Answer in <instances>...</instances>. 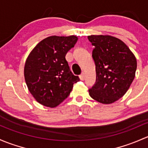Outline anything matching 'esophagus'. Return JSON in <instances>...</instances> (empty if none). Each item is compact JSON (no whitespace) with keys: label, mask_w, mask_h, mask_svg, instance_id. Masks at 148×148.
Returning a JSON list of instances; mask_svg holds the SVG:
<instances>
[{"label":"esophagus","mask_w":148,"mask_h":148,"mask_svg":"<svg viewBox=\"0 0 148 148\" xmlns=\"http://www.w3.org/2000/svg\"><path fill=\"white\" fill-rule=\"evenodd\" d=\"M79 77H80V80H83L85 79V73H82L81 75H80V76H79Z\"/></svg>","instance_id":"esophagus-1"}]
</instances>
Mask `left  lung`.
<instances>
[{
  "mask_svg": "<svg viewBox=\"0 0 148 148\" xmlns=\"http://www.w3.org/2000/svg\"><path fill=\"white\" fill-rule=\"evenodd\" d=\"M95 48L96 82L89 90L90 96L103 104L121 98L132 84L137 69L135 55L124 42L111 36H88Z\"/></svg>",
  "mask_w": 148,
  "mask_h": 148,
  "instance_id": "1",
  "label": "left lung"
}]
</instances>
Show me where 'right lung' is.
Returning a JSON list of instances; mask_svg holds the SVG:
<instances>
[{
	"label": "right lung",
	"instance_id": "obj_1",
	"mask_svg": "<svg viewBox=\"0 0 148 148\" xmlns=\"http://www.w3.org/2000/svg\"><path fill=\"white\" fill-rule=\"evenodd\" d=\"M77 40L75 36H52L32 50L24 67L27 86L36 101L55 108L68 97L80 80L70 71L65 56Z\"/></svg>",
	"mask_w": 148,
	"mask_h": 148
}]
</instances>
